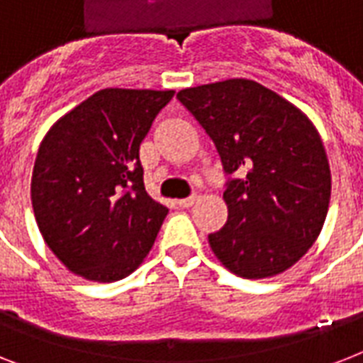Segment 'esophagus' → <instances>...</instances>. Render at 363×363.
<instances>
[{
  "label": "esophagus",
  "mask_w": 363,
  "mask_h": 363,
  "mask_svg": "<svg viewBox=\"0 0 363 363\" xmlns=\"http://www.w3.org/2000/svg\"><path fill=\"white\" fill-rule=\"evenodd\" d=\"M196 201H198V198H196V196H190V198H186V199H179V201H177V205H179V207H182V209H188V207H192Z\"/></svg>",
  "instance_id": "34e87169"
}]
</instances>
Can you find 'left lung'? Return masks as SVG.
<instances>
[{"label": "left lung", "mask_w": 363, "mask_h": 363, "mask_svg": "<svg viewBox=\"0 0 363 363\" xmlns=\"http://www.w3.org/2000/svg\"><path fill=\"white\" fill-rule=\"evenodd\" d=\"M177 98L220 154L228 222L211 233L220 264L242 279L290 269L318 239L332 173L320 133L288 99L250 79L184 88Z\"/></svg>", "instance_id": "left-lung-1"}]
</instances>
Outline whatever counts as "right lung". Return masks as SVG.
Wrapping results in <instances>:
<instances>
[{
  "label": "right lung",
  "mask_w": 363,
  "mask_h": 363,
  "mask_svg": "<svg viewBox=\"0 0 363 363\" xmlns=\"http://www.w3.org/2000/svg\"><path fill=\"white\" fill-rule=\"evenodd\" d=\"M173 94L105 88L43 137L31 205L47 247L71 273L121 281L150 252L167 209L145 190L139 147Z\"/></svg>",
  "instance_id": "add662e5"
}]
</instances>
